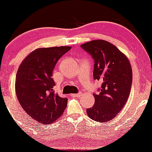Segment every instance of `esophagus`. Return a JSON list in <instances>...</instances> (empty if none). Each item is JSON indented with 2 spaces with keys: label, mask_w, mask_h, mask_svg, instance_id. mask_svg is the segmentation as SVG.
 <instances>
[{
  "label": "esophagus",
  "mask_w": 152,
  "mask_h": 152,
  "mask_svg": "<svg viewBox=\"0 0 152 152\" xmlns=\"http://www.w3.org/2000/svg\"><path fill=\"white\" fill-rule=\"evenodd\" d=\"M82 95H83V93L80 92V93H78V94H72L71 96H72V97H79V96H82Z\"/></svg>",
  "instance_id": "34e87169"
}]
</instances>
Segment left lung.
<instances>
[{"label": "left lung", "instance_id": "1", "mask_svg": "<svg viewBox=\"0 0 152 152\" xmlns=\"http://www.w3.org/2000/svg\"><path fill=\"white\" fill-rule=\"evenodd\" d=\"M94 60V79L102 82L100 92L94 94L95 103L87 115L98 122L115 118L127 101L132 82V71L126 56L110 42L92 40L81 45Z\"/></svg>", "mask_w": 152, "mask_h": 152}]
</instances>
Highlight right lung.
<instances>
[{
    "mask_svg": "<svg viewBox=\"0 0 152 152\" xmlns=\"http://www.w3.org/2000/svg\"><path fill=\"white\" fill-rule=\"evenodd\" d=\"M71 48H38L28 55L19 66L15 81L17 97L30 118L37 122H55L66 107L68 99L53 91L56 84L52 77L58 61Z\"/></svg>",
    "mask_w": 152,
    "mask_h": 152,
    "instance_id": "1",
    "label": "right lung"
}]
</instances>
